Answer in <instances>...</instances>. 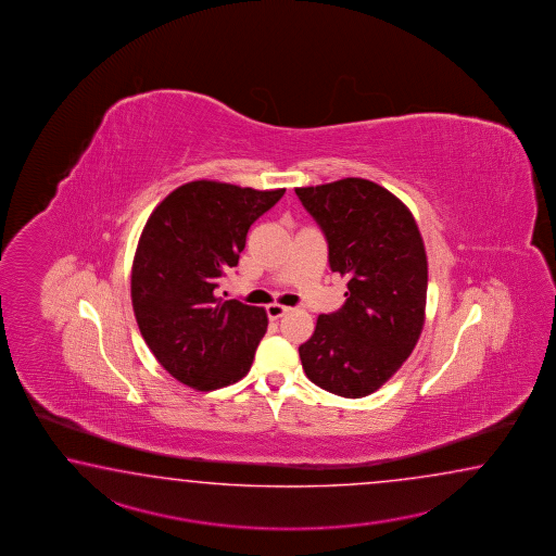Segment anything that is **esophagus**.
Here are the masks:
<instances>
[{
    "label": "esophagus",
    "instance_id": "esophagus-1",
    "mask_svg": "<svg viewBox=\"0 0 556 556\" xmlns=\"http://www.w3.org/2000/svg\"><path fill=\"white\" fill-rule=\"evenodd\" d=\"M266 312H268V318L280 319L290 312V307L282 306V304H270V306L266 307Z\"/></svg>",
    "mask_w": 556,
    "mask_h": 556
}]
</instances>
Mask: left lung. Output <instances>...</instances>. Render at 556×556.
I'll use <instances>...</instances> for the list:
<instances>
[{
	"mask_svg": "<svg viewBox=\"0 0 556 556\" xmlns=\"http://www.w3.org/2000/svg\"><path fill=\"white\" fill-rule=\"evenodd\" d=\"M348 278L340 312L319 314L300 345L307 379L342 397L378 391L414 352L426 324L427 254L414 214L390 190L348 177L295 189Z\"/></svg>",
	"mask_w": 556,
	"mask_h": 556,
	"instance_id": "left-lung-1",
	"label": "left lung"
}]
</instances>
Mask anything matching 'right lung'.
I'll return each mask as SVG.
<instances>
[{"label": "right lung", "instance_id": "add662e5", "mask_svg": "<svg viewBox=\"0 0 556 556\" xmlns=\"http://www.w3.org/2000/svg\"><path fill=\"white\" fill-rule=\"evenodd\" d=\"M283 192L192 180L166 194L142 228L130 270L132 312L156 362L192 390H220L250 371L266 309L214 290L237 266L250 226Z\"/></svg>", "mask_w": 556, "mask_h": 556}]
</instances>
